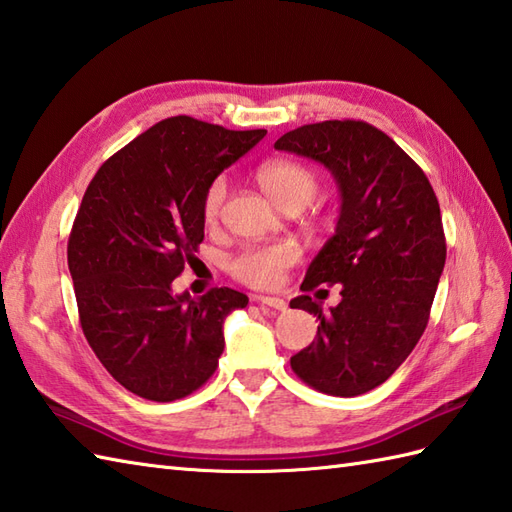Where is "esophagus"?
Segmentation results:
<instances>
[{
	"instance_id": "obj_1",
	"label": "esophagus",
	"mask_w": 512,
	"mask_h": 512,
	"mask_svg": "<svg viewBox=\"0 0 512 512\" xmlns=\"http://www.w3.org/2000/svg\"><path fill=\"white\" fill-rule=\"evenodd\" d=\"M255 301H257V303H262V306H266V308H273V310H286V308H288V303H286L284 299H279V297L257 295V297H255Z\"/></svg>"
}]
</instances>
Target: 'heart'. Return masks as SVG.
Masks as SVG:
<instances>
[{"label":"heart","mask_w":512,"mask_h":512,"mask_svg":"<svg viewBox=\"0 0 512 512\" xmlns=\"http://www.w3.org/2000/svg\"><path fill=\"white\" fill-rule=\"evenodd\" d=\"M255 180L262 191L281 211H301L314 200L319 191V176L312 167L299 160L277 158L268 160L257 169ZM226 198V180L215 178L204 191L202 213L206 222H215ZM299 259L297 244L275 242L264 246L244 248L233 262L231 273L235 279L253 288H275L284 279L286 270Z\"/></svg>","instance_id":"heart-1"}]
</instances>
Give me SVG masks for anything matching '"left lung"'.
<instances>
[{"label": "left lung", "instance_id": "1", "mask_svg": "<svg viewBox=\"0 0 512 512\" xmlns=\"http://www.w3.org/2000/svg\"><path fill=\"white\" fill-rule=\"evenodd\" d=\"M275 149L321 162L341 193L334 235L301 284L303 292L341 284V303L323 312L310 295L290 301L321 321L317 339L290 358L292 372L323 394H365L427 328L447 259L438 198L416 162L363 121L303 125Z\"/></svg>", "mask_w": 512, "mask_h": 512}]
</instances>
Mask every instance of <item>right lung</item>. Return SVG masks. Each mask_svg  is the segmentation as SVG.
<instances>
[{"mask_svg": "<svg viewBox=\"0 0 512 512\" xmlns=\"http://www.w3.org/2000/svg\"><path fill=\"white\" fill-rule=\"evenodd\" d=\"M266 136L171 116L105 160L83 195L68 268L85 339L116 383L171 402L209 380L224 319L248 297L213 288L173 295L204 239L209 184Z\"/></svg>", "mask_w": 512, "mask_h": 512, "instance_id": "right-lung-1", "label": "right lung"}]
</instances>
